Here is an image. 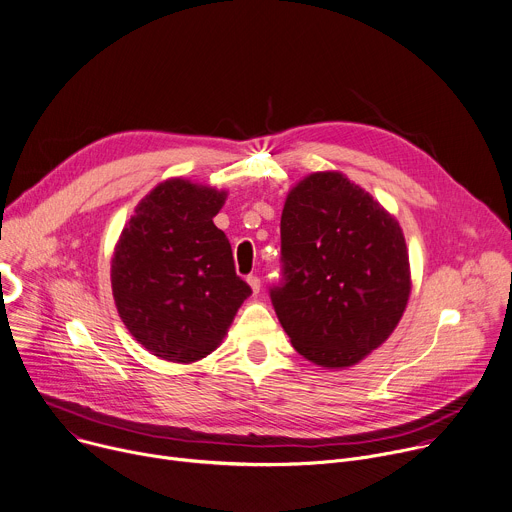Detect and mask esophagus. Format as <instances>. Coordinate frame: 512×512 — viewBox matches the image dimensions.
<instances>
[{
    "instance_id": "esophagus-1",
    "label": "esophagus",
    "mask_w": 512,
    "mask_h": 512,
    "mask_svg": "<svg viewBox=\"0 0 512 512\" xmlns=\"http://www.w3.org/2000/svg\"><path fill=\"white\" fill-rule=\"evenodd\" d=\"M248 285H250V289H252L254 295L260 293V278H258V276H248Z\"/></svg>"
}]
</instances>
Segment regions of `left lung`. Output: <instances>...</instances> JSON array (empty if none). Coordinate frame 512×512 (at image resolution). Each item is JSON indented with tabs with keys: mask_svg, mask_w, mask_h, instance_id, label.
I'll return each mask as SVG.
<instances>
[{
	"mask_svg": "<svg viewBox=\"0 0 512 512\" xmlns=\"http://www.w3.org/2000/svg\"><path fill=\"white\" fill-rule=\"evenodd\" d=\"M285 285L270 291L293 348L342 370L378 350L411 297L403 227L339 170H319L287 195L280 217Z\"/></svg>",
	"mask_w": 512,
	"mask_h": 512,
	"instance_id": "obj_1",
	"label": "left lung"
}]
</instances>
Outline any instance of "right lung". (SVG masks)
<instances>
[{"label": "right lung", "mask_w": 512, "mask_h": 512, "mask_svg": "<svg viewBox=\"0 0 512 512\" xmlns=\"http://www.w3.org/2000/svg\"><path fill=\"white\" fill-rule=\"evenodd\" d=\"M227 191L183 177L158 183L134 209L111 256L118 313L152 356L191 364L209 356L252 289L213 217Z\"/></svg>", "instance_id": "right-lung-1"}]
</instances>
